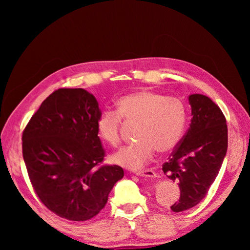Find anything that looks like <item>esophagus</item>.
<instances>
[{
	"instance_id": "1",
	"label": "esophagus",
	"mask_w": 250,
	"mask_h": 250,
	"mask_svg": "<svg viewBox=\"0 0 250 250\" xmlns=\"http://www.w3.org/2000/svg\"><path fill=\"white\" fill-rule=\"evenodd\" d=\"M135 174L138 176H146V177H151V179H153V177L156 176L155 172L153 170H151V168H146V170H140V171H135L134 172Z\"/></svg>"
}]
</instances>
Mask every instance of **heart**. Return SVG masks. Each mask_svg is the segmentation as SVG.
I'll use <instances>...</instances> for the list:
<instances>
[{"label": "heart", "mask_w": 250, "mask_h": 250, "mask_svg": "<svg viewBox=\"0 0 250 250\" xmlns=\"http://www.w3.org/2000/svg\"><path fill=\"white\" fill-rule=\"evenodd\" d=\"M118 111L105 110L97 120V129L103 140L112 146L122 141L124 119L137 124L134 135L138 139L112 155L118 166L131 170L145 167L155 151L168 153L179 146L188 122V108L177 97L142 89L125 95L117 101Z\"/></svg>", "instance_id": "obj_1"}]
</instances>
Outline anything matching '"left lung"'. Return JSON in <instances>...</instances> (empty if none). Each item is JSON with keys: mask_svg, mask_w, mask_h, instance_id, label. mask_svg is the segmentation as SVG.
Masks as SVG:
<instances>
[{"mask_svg": "<svg viewBox=\"0 0 250 250\" xmlns=\"http://www.w3.org/2000/svg\"><path fill=\"white\" fill-rule=\"evenodd\" d=\"M192 119L179 146L162 166L164 174L180 186V198L171 209L175 213L196 206L216 179L227 152L225 116L208 97H188Z\"/></svg>", "mask_w": 250, "mask_h": 250, "instance_id": "obj_1", "label": "left lung"}]
</instances>
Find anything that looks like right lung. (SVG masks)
Masks as SVG:
<instances>
[{
  "instance_id": "add662e5",
  "label": "right lung",
  "mask_w": 250,
  "mask_h": 250,
  "mask_svg": "<svg viewBox=\"0 0 250 250\" xmlns=\"http://www.w3.org/2000/svg\"><path fill=\"white\" fill-rule=\"evenodd\" d=\"M98 101L83 88H61L34 113L22 135L23 159L41 202L59 217L83 222L107 204L124 177L104 158L97 129Z\"/></svg>"
}]
</instances>
